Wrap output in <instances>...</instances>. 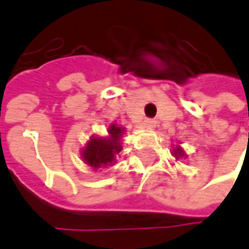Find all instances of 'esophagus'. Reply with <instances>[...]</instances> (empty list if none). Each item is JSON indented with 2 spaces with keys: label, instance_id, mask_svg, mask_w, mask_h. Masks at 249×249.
I'll use <instances>...</instances> for the list:
<instances>
[{
  "label": "esophagus",
  "instance_id": "esophagus-1",
  "mask_svg": "<svg viewBox=\"0 0 249 249\" xmlns=\"http://www.w3.org/2000/svg\"><path fill=\"white\" fill-rule=\"evenodd\" d=\"M143 126H145L146 129H153L156 126V121L152 120V118H146L145 121H143Z\"/></svg>",
  "mask_w": 249,
  "mask_h": 249
}]
</instances>
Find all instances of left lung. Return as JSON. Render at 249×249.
<instances>
[{"label": "left lung", "instance_id": "1", "mask_svg": "<svg viewBox=\"0 0 249 249\" xmlns=\"http://www.w3.org/2000/svg\"><path fill=\"white\" fill-rule=\"evenodd\" d=\"M174 156H176V159H178V157L185 156V153H184V150H182L179 146H177V147L174 149Z\"/></svg>", "mask_w": 249, "mask_h": 249}]
</instances>
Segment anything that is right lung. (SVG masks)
<instances>
[{
  "label": "right lung",
  "instance_id": "obj_1",
  "mask_svg": "<svg viewBox=\"0 0 249 249\" xmlns=\"http://www.w3.org/2000/svg\"><path fill=\"white\" fill-rule=\"evenodd\" d=\"M124 129L110 125L107 138H92L85 149L82 150V157L86 164H89L94 170L103 168L113 164L115 155L121 152V135Z\"/></svg>",
  "mask_w": 249,
  "mask_h": 249
}]
</instances>
